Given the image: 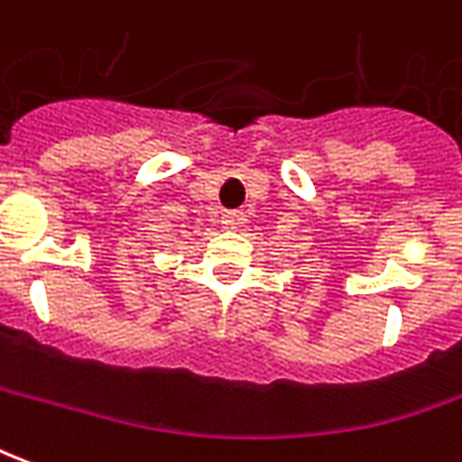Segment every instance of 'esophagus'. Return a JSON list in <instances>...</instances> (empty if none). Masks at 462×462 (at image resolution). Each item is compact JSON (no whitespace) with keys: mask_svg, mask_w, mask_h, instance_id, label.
<instances>
[{"mask_svg":"<svg viewBox=\"0 0 462 462\" xmlns=\"http://www.w3.org/2000/svg\"><path fill=\"white\" fill-rule=\"evenodd\" d=\"M241 221H244V214H241V211H226V214H224L226 228H236Z\"/></svg>","mask_w":462,"mask_h":462,"instance_id":"1","label":"esophagus"}]
</instances>
